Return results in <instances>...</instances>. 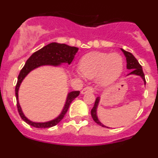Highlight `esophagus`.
Returning a JSON list of instances; mask_svg holds the SVG:
<instances>
[{"mask_svg":"<svg viewBox=\"0 0 158 158\" xmlns=\"http://www.w3.org/2000/svg\"><path fill=\"white\" fill-rule=\"evenodd\" d=\"M94 88L93 87V86H87V87L84 88L83 89L81 90V93L82 94H85V93H88V92H91V93H93V92H94Z\"/></svg>","mask_w":158,"mask_h":158,"instance_id":"obj_1","label":"esophagus"}]
</instances>
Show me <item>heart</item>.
<instances>
[{"label": "heart", "mask_w": 158, "mask_h": 158, "mask_svg": "<svg viewBox=\"0 0 158 158\" xmlns=\"http://www.w3.org/2000/svg\"><path fill=\"white\" fill-rule=\"evenodd\" d=\"M79 76L87 78L97 77L99 84L108 85L116 81L123 69V59L119 54L91 52L81 60Z\"/></svg>", "instance_id": "heart-1"}]
</instances>
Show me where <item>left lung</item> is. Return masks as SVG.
Returning <instances> with one entry per match:
<instances>
[{
    "label": "left lung",
    "instance_id": "left-lung-1",
    "mask_svg": "<svg viewBox=\"0 0 158 158\" xmlns=\"http://www.w3.org/2000/svg\"><path fill=\"white\" fill-rule=\"evenodd\" d=\"M123 52L125 54L127 58V68L128 69H132V72L130 73V74H135V75H139V76L142 77V78L143 79L145 82V85H146V79H145V75L144 73L142 71V65L139 64V62H138V60L135 58L133 54L131 53L128 52V51H124L122 49ZM99 100H100V98H96V101H95L94 106H93V109L91 110V115L92 117H93V120L97 124H99L100 126L103 127H106V126L103 125L100 122V120L97 118V115H96V108H97V106H98L99 104Z\"/></svg>",
    "mask_w": 158,
    "mask_h": 158
}]
</instances>
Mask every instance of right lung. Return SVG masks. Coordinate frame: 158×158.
Here are the masks:
<instances>
[{
    "label": "right lung",
    "mask_w": 158,
    "mask_h": 158,
    "mask_svg": "<svg viewBox=\"0 0 158 158\" xmlns=\"http://www.w3.org/2000/svg\"><path fill=\"white\" fill-rule=\"evenodd\" d=\"M77 47H69V46L65 45V44H60V43H51L43 47L42 49H40V50H39V51H35L27 60L24 66L22 68V69L19 72V76H18V80L15 92H16V105H17L18 112H19L22 119L25 121L27 124H29L30 126L34 127L36 128H49L57 125L64 118L67 111L69 109V105H70L73 100L79 96L80 91L71 92L68 94L65 107H64L62 113L60 114L58 118H56L54 120L49 121V122L47 123H34L27 119L24 116L21 110V107L19 106V101H18V91H19V85L21 84L22 81L23 80V78L27 76V74L30 71L40 66V65H58L61 63L70 64L73 62V58H74L75 54H77Z\"/></svg>",
    "instance_id": "1"
}]
</instances>
